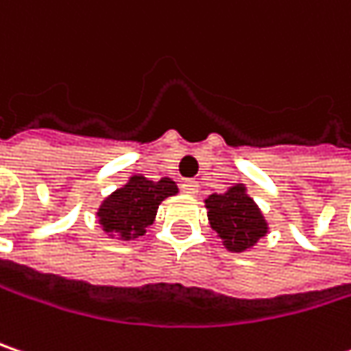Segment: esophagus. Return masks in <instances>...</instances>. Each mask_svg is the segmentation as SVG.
<instances>
[{"mask_svg": "<svg viewBox=\"0 0 351 351\" xmlns=\"http://www.w3.org/2000/svg\"><path fill=\"white\" fill-rule=\"evenodd\" d=\"M180 191L189 196L196 195V193H198V182H196V180H184V182L180 184Z\"/></svg>", "mask_w": 351, "mask_h": 351, "instance_id": "1", "label": "esophagus"}]
</instances>
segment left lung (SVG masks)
Instances as JSON below:
<instances>
[{"label":"left lung","instance_id":"left-lung-1","mask_svg":"<svg viewBox=\"0 0 351 351\" xmlns=\"http://www.w3.org/2000/svg\"><path fill=\"white\" fill-rule=\"evenodd\" d=\"M204 204L213 230L230 252L252 248L268 232V222L256 202L246 195L244 184H234L222 195L215 193L204 200Z\"/></svg>","mask_w":351,"mask_h":351}]
</instances>
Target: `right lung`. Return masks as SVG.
<instances>
[{"instance_id": "add662e5", "label": "right lung", "mask_w": 351, "mask_h": 351, "mask_svg": "<svg viewBox=\"0 0 351 351\" xmlns=\"http://www.w3.org/2000/svg\"><path fill=\"white\" fill-rule=\"evenodd\" d=\"M178 193L175 180L160 178L149 180L143 175H133L129 182L107 196L99 210V224L109 237L134 240L143 237L153 224L158 204Z\"/></svg>"}]
</instances>
